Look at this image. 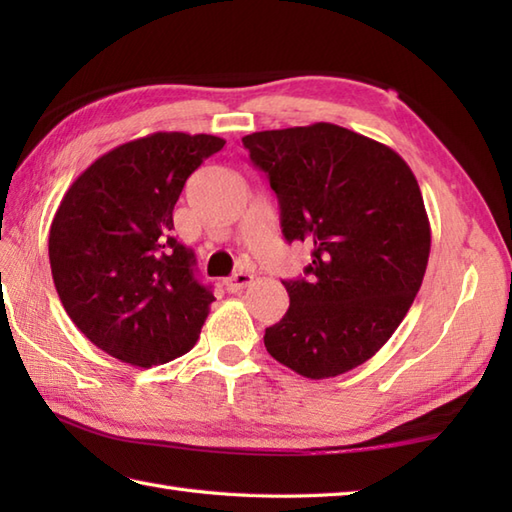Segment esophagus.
<instances>
[{
  "instance_id": "34e87169",
  "label": "esophagus",
  "mask_w": 512,
  "mask_h": 512,
  "mask_svg": "<svg viewBox=\"0 0 512 512\" xmlns=\"http://www.w3.org/2000/svg\"><path fill=\"white\" fill-rule=\"evenodd\" d=\"M250 284H253V275H250V273H235L233 277H228L224 281V288L228 292H242Z\"/></svg>"
}]
</instances>
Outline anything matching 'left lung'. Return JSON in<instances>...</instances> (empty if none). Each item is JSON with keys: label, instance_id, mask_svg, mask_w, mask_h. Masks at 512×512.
I'll list each match as a JSON object with an SVG mask.
<instances>
[{"label": "left lung", "instance_id": "left-lung-1", "mask_svg": "<svg viewBox=\"0 0 512 512\" xmlns=\"http://www.w3.org/2000/svg\"><path fill=\"white\" fill-rule=\"evenodd\" d=\"M279 200L281 233L308 242L310 279L281 281L290 308L268 354L312 380L369 361L422 286L431 228L418 180L394 149L332 123L242 138Z\"/></svg>", "mask_w": 512, "mask_h": 512}]
</instances>
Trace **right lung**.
I'll use <instances>...</instances> for the list:
<instances>
[{
  "mask_svg": "<svg viewBox=\"0 0 512 512\" xmlns=\"http://www.w3.org/2000/svg\"><path fill=\"white\" fill-rule=\"evenodd\" d=\"M226 140L156 132L94 160L50 226L54 288L88 339L134 367L187 354L215 301L173 231L184 182Z\"/></svg>",
  "mask_w": 512,
  "mask_h": 512,
  "instance_id": "1",
  "label": "right lung"
}]
</instances>
